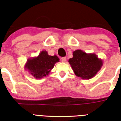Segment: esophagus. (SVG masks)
Wrapping results in <instances>:
<instances>
[{
	"instance_id": "esophagus-1",
	"label": "esophagus",
	"mask_w": 121,
	"mask_h": 121,
	"mask_svg": "<svg viewBox=\"0 0 121 121\" xmlns=\"http://www.w3.org/2000/svg\"><path fill=\"white\" fill-rule=\"evenodd\" d=\"M61 61L63 62H65L66 61V57H62L61 58Z\"/></svg>"
}]
</instances>
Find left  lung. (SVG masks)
Instances as JSON below:
<instances>
[{"label": "left lung", "instance_id": "left-lung-1", "mask_svg": "<svg viewBox=\"0 0 121 121\" xmlns=\"http://www.w3.org/2000/svg\"><path fill=\"white\" fill-rule=\"evenodd\" d=\"M75 75L81 79H89L94 77L103 65V61L95 54H87L82 50H76L73 57L69 60Z\"/></svg>", "mask_w": 121, "mask_h": 121}]
</instances>
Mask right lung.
<instances>
[{"mask_svg": "<svg viewBox=\"0 0 121 121\" xmlns=\"http://www.w3.org/2000/svg\"><path fill=\"white\" fill-rule=\"evenodd\" d=\"M56 55H48L47 51H42L37 56L28 58L25 65V70L36 79L48 75L56 63L60 61Z\"/></svg>", "mask_w": 121, "mask_h": 121, "instance_id": "1", "label": "right lung"}]
</instances>
